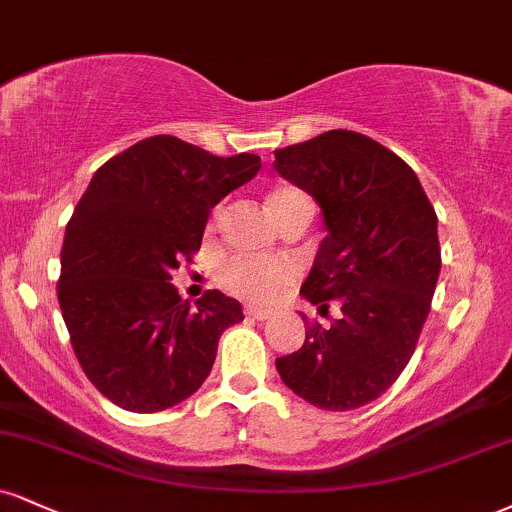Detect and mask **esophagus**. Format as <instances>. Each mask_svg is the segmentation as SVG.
Here are the masks:
<instances>
[{
    "label": "esophagus",
    "mask_w": 512,
    "mask_h": 512,
    "mask_svg": "<svg viewBox=\"0 0 512 512\" xmlns=\"http://www.w3.org/2000/svg\"><path fill=\"white\" fill-rule=\"evenodd\" d=\"M245 315L257 319V322H267L269 317H272V312L269 310H260V307H245Z\"/></svg>",
    "instance_id": "obj_1"
}]
</instances>
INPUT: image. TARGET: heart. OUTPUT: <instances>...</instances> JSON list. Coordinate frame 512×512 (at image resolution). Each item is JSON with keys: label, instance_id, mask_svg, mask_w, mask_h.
Returning <instances> with one entry per match:
<instances>
[{"label": "heart", "instance_id": "obj_1", "mask_svg": "<svg viewBox=\"0 0 512 512\" xmlns=\"http://www.w3.org/2000/svg\"><path fill=\"white\" fill-rule=\"evenodd\" d=\"M298 202H310L305 193L295 188H279L269 195L267 205L272 209L274 219H279L283 209ZM298 276L295 264L288 260H272V257H252V255H238L231 257L221 267L219 279L224 283L226 291H231L238 298L250 300V303H272L279 298L281 291Z\"/></svg>", "mask_w": 512, "mask_h": 512}]
</instances>
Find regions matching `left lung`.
<instances>
[{"instance_id": "1", "label": "left lung", "mask_w": 512, "mask_h": 512, "mask_svg": "<svg viewBox=\"0 0 512 512\" xmlns=\"http://www.w3.org/2000/svg\"><path fill=\"white\" fill-rule=\"evenodd\" d=\"M274 169L324 217L300 295L319 312L341 307L331 326L307 324L303 348L276 357V369L317 408H362L415 353L441 272L439 219L415 171L362 133L326 131L283 147Z\"/></svg>"}]
</instances>
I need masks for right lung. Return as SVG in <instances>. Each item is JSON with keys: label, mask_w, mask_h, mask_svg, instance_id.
<instances>
[{"label": "right lung", "mask_w": 512, "mask_h": 512, "mask_svg": "<svg viewBox=\"0 0 512 512\" xmlns=\"http://www.w3.org/2000/svg\"><path fill=\"white\" fill-rule=\"evenodd\" d=\"M260 166L155 135L92 176L66 224L57 293L85 377L119 408L159 412L193 396L221 334L243 322L221 291L190 305L171 272L200 250L212 207Z\"/></svg>", "instance_id": "1"}]
</instances>
